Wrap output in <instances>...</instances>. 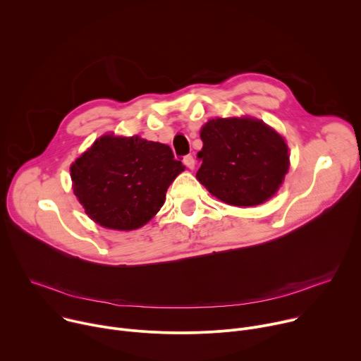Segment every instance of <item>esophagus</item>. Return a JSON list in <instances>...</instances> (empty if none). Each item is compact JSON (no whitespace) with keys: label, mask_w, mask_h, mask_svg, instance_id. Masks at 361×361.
I'll use <instances>...</instances> for the list:
<instances>
[{"label":"esophagus","mask_w":361,"mask_h":361,"mask_svg":"<svg viewBox=\"0 0 361 361\" xmlns=\"http://www.w3.org/2000/svg\"><path fill=\"white\" fill-rule=\"evenodd\" d=\"M183 163L185 164V167H188L190 170H192L195 167V161H194V157L191 156V154H188V156H185L183 159Z\"/></svg>","instance_id":"34e87169"}]
</instances>
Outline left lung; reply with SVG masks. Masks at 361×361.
<instances>
[{"label": "left lung", "mask_w": 361, "mask_h": 361, "mask_svg": "<svg viewBox=\"0 0 361 361\" xmlns=\"http://www.w3.org/2000/svg\"><path fill=\"white\" fill-rule=\"evenodd\" d=\"M197 180L219 200L251 207L267 201L288 171L284 138L254 118H216L201 128Z\"/></svg>", "instance_id": "8db88e82"}]
</instances>
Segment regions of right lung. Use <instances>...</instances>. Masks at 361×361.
<instances>
[{
	"label": "right lung",
	"instance_id": "1",
	"mask_svg": "<svg viewBox=\"0 0 361 361\" xmlns=\"http://www.w3.org/2000/svg\"><path fill=\"white\" fill-rule=\"evenodd\" d=\"M184 169L166 144L104 135L71 166V180L90 219L107 228L134 230L159 213Z\"/></svg>",
	"mask_w": 361,
	"mask_h": 361
}]
</instances>
